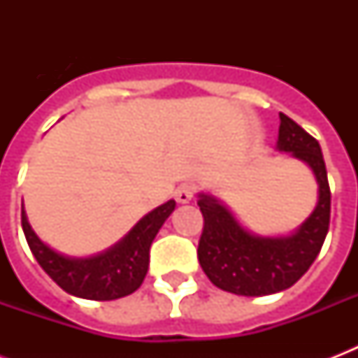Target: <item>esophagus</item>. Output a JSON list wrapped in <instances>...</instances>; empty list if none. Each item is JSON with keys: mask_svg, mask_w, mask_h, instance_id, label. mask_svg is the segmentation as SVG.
Wrapping results in <instances>:
<instances>
[{"mask_svg": "<svg viewBox=\"0 0 358 358\" xmlns=\"http://www.w3.org/2000/svg\"><path fill=\"white\" fill-rule=\"evenodd\" d=\"M193 195H195V187L189 184L178 185L176 191H174V199H176V202H180V204H187V202L193 199Z\"/></svg>", "mask_w": 358, "mask_h": 358, "instance_id": "34e87169", "label": "esophagus"}]
</instances>
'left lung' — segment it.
<instances>
[{"label": "left lung", "mask_w": 358, "mask_h": 358, "mask_svg": "<svg viewBox=\"0 0 358 358\" xmlns=\"http://www.w3.org/2000/svg\"><path fill=\"white\" fill-rule=\"evenodd\" d=\"M278 117L277 148L305 162L316 176L317 204L310 217L294 234L262 238L245 230L215 196L201 193L196 201L204 217L196 249L202 271L217 288L245 297L294 286L320 255L331 221V189L320 143L289 117Z\"/></svg>", "instance_id": "left-lung-1"}]
</instances>
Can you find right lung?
<instances>
[{"label": "right lung", "instance_id": "add662e5", "mask_svg": "<svg viewBox=\"0 0 358 358\" xmlns=\"http://www.w3.org/2000/svg\"><path fill=\"white\" fill-rule=\"evenodd\" d=\"M176 202L169 201L146 213L128 234L106 252L91 258H70L50 249L33 232L22 204V229L31 252L53 282L70 295L91 301H113L134 294L148 271L150 245L174 212Z\"/></svg>", "mask_w": 358, "mask_h": 358}]
</instances>
